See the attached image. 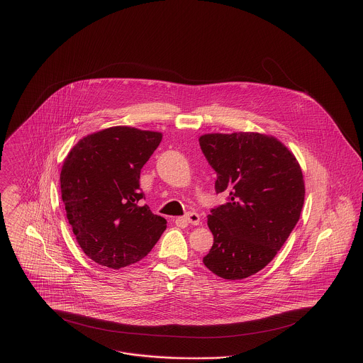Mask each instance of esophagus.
<instances>
[{"instance_id":"esophagus-1","label":"esophagus","mask_w":363,"mask_h":363,"mask_svg":"<svg viewBox=\"0 0 363 363\" xmlns=\"http://www.w3.org/2000/svg\"><path fill=\"white\" fill-rule=\"evenodd\" d=\"M181 222H185V223H190V225H200V215L196 213V212H189L186 213L184 218L179 219Z\"/></svg>"}]
</instances>
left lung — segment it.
I'll return each instance as SVG.
<instances>
[{"mask_svg":"<svg viewBox=\"0 0 363 363\" xmlns=\"http://www.w3.org/2000/svg\"><path fill=\"white\" fill-rule=\"evenodd\" d=\"M199 141L218 175L216 193L228 196L208 215L213 245L203 262L227 280L252 277L274 259L299 220L305 201L301 166L274 136L208 133Z\"/></svg>","mask_w":363,"mask_h":363,"instance_id":"8db88e82","label":"left lung"}]
</instances>
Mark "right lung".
<instances>
[{"instance_id": "obj_1", "label": "right lung", "mask_w": 363, "mask_h": 363, "mask_svg": "<svg viewBox=\"0 0 363 363\" xmlns=\"http://www.w3.org/2000/svg\"><path fill=\"white\" fill-rule=\"evenodd\" d=\"M162 133L113 126L82 138L65 157L61 196L76 241L99 265L120 269L144 259L166 219L141 206L140 172Z\"/></svg>"}]
</instances>
